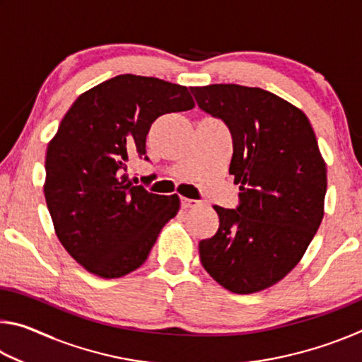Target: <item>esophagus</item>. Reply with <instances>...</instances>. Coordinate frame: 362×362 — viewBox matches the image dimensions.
<instances>
[{
    "label": "esophagus",
    "mask_w": 362,
    "mask_h": 362,
    "mask_svg": "<svg viewBox=\"0 0 362 362\" xmlns=\"http://www.w3.org/2000/svg\"><path fill=\"white\" fill-rule=\"evenodd\" d=\"M180 204H182L183 209H192V207L199 206V201L189 199V198H180Z\"/></svg>",
    "instance_id": "obj_1"
}]
</instances>
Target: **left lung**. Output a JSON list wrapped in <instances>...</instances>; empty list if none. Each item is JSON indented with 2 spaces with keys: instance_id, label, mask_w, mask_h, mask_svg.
<instances>
[{
  "instance_id": "8db88e82",
  "label": "left lung",
  "mask_w": 362,
  "mask_h": 362,
  "mask_svg": "<svg viewBox=\"0 0 362 362\" xmlns=\"http://www.w3.org/2000/svg\"><path fill=\"white\" fill-rule=\"evenodd\" d=\"M203 112L230 129L236 209L214 206L218 230L199 259L220 286L254 293L283 279L302 259L324 216L326 163L302 110L260 88H189Z\"/></svg>"
}]
</instances>
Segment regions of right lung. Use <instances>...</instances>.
Listing matches in <instances>:
<instances>
[{"label":"right lung","instance_id":"add662e5","mask_svg":"<svg viewBox=\"0 0 362 362\" xmlns=\"http://www.w3.org/2000/svg\"><path fill=\"white\" fill-rule=\"evenodd\" d=\"M185 86L119 75L73 102L47 145L45 198L59 241L79 265L113 279L146 260L164 225L179 212L177 194L134 185L124 173L145 158L153 121L187 112Z\"/></svg>","mask_w":362,"mask_h":362}]
</instances>
